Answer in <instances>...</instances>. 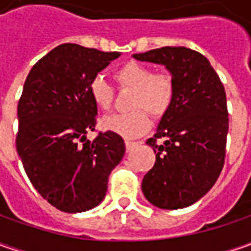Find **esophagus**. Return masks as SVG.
<instances>
[{
    "label": "esophagus",
    "instance_id": "obj_1",
    "mask_svg": "<svg viewBox=\"0 0 251 251\" xmlns=\"http://www.w3.org/2000/svg\"><path fill=\"white\" fill-rule=\"evenodd\" d=\"M135 145H138V142H135V141H126V148H127V151H131Z\"/></svg>",
    "mask_w": 251,
    "mask_h": 251
}]
</instances>
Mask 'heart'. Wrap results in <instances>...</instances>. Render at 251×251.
<instances>
[{"instance_id":"b5f03b06","label":"heart","mask_w":251,"mask_h":251,"mask_svg":"<svg viewBox=\"0 0 251 251\" xmlns=\"http://www.w3.org/2000/svg\"><path fill=\"white\" fill-rule=\"evenodd\" d=\"M121 89H132L128 113H114L103 117L100 127L124 138H135L145 134L151 127V116H165L176 98V79L168 71L155 73L148 64L128 61L120 65L113 74ZM88 91L92 101L101 109L113 106L116 89L101 75H95L89 81Z\"/></svg>"}]
</instances>
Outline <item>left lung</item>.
Returning <instances> with one entry per match:
<instances>
[{
	"label": "left lung",
	"mask_w": 251,
	"mask_h": 251,
	"mask_svg": "<svg viewBox=\"0 0 251 251\" xmlns=\"http://www.w3.org/2000/svg\"><path fill=\"white\" fill-rule=\"evenodd\" d=\"M134 58L163 64L176 79L173 106L147 140L156 160L142 180L144 196L163 209L188 207L211 190L225 163V88L207 58L187 47H160Z\"/></svg>",
	"instance_id": "1"
}]
</instances>
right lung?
I'll use <instances>...</instances> for the list:
<instances>
[{"label": "right lung", "mask_w": 251, "mask_h": 251, "mask_svg": "<svg viewBox=\"0 0 251 251\" xmlns=\"http://www.w3.org/2000/svg\"><path fill=\"white\" fill-rule=\"evenodd\" d=\"M119 51H99L79 44L57 46L34 64L18 103L16 151L37 193L64 212L99 205L109 175L124 156L119 134L95 131L98 106L89 81Z\"/></svg>", "instance_id": "1"}]
</instances>
